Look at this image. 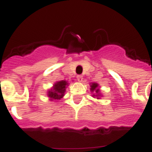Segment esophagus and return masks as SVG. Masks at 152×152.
<instances>
[{
  "mask_svg": "<svg viewBox=\"0 0 152 152\" xmlns=\"http://www.w3.org/2000/svg\"><path fill=\"white\" fill-rule=\"evenodd\" d=\"M76 78H77V80L79 82H82V80H83V76H81V75H78Z\"/></svg>",
  "mask_w": 152,
  "mask_h": 152,
  "instance_id": "esophagus-1",
  "label": "esophagus"
}]
</instances>
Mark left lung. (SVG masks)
I'll return each mask as SVG.
<instances>
[{
  "instance_id": "8db88e82",
  "label": "left lung",
  "mask_w": 152,
  "mask_h": 152,
  "mask_svg": "<svg viewBox=\"0 0 152 152\" xmlns=\"http://www.w3.org/2000/svg\"><path fill=\"white\" fill-rule=\"evenodd\" d=\"M98 88V84L97 83H92V85H91V89L90 90L92 91V92H95L96 93V95H94L93 96H96V97H99V89H97Z\"/></svg>"
}]
</instances>
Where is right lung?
Returning <instances> with one entry per match:
<instances>
[{"label": "right lung", "instance_id": "add662e5", "mask_svg": "<svg viewBox=\"0 0 152 152\" xmlns=\"http://www.w3.org/2000/svg\"><path fill=\"white\" fill-rule=\"evenodd\" d=\"M67 86V82L62 80V81L58 82L54 85L53 89H51V91L48 92V96L50 98L52 99H60L64 96L66 88Z\"/></svg>", "mask_w": 152, "mask_h": 152}]
</instances>
